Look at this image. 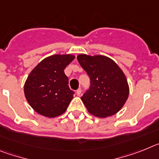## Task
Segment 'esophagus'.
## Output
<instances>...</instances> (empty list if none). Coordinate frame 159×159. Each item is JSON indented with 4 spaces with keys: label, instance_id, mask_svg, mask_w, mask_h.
Returning <instances> with one entry per match:
<instances>
[{
    "label": "esophagus",
    "instance_id": "1",
    "mask_svg": "<svg viewBox=\"0 0 159 159\" xmlns=\"http://www.w3.org/2000/svg\"><path fill=\"white\" fill-rule=\"evenodd\" d=\"M81 93V89H77V91H76V93H77V95H78V96H80Z\"/></svg>",
    "mask_w": 159,
    "mask_h": 159
}]
</instances>
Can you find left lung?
<instances>
[{
    "label": "left lung",
    "instance_id": "8db88e82",
    "mask_svg": "<svg viewBox=\"0 0 159 159\" xmlns=\"http://www.w3.org/2000/svg\"><path fill=\"white\" fill-rule=\"evenodd\" d=\"M77 58L90 78V87L81 98L88 112L98 118L117 114L129 93L123 71L115 61L103 55L79 54Z\"/></svg>",
    "mask_w": 159,
    "mask_h": 159
}]
</instances>
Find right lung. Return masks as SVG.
Segmentation results:
<instances>
[{
    "label": "right lung",
    "instance_id": "obj_1",
    "mask_svg": "<svg viewBox=\"0 0 159 159\" xmlns=\"http://www.w3.org/2000/svg\"><path fill=\"white\" fill-rule=\"evenodd\" d=\"M74 58L72 54L49 56L28 76L24 85L25 96L38 114L55 118L66 112L74 93L69 87L64 70Z\"/></svg>",
    "mask_w": 159,
    "mask_h": 159
}]
</instances>
